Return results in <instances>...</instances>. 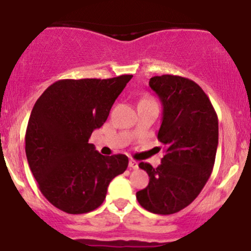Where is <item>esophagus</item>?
<instances>
[{"label": "esophagus", "mask_w": 251, "mask_h": 251, "mask_svg": "<svg viewBox=\"0 0 251 251\" xmlns=\"http://www.w3.org/2000/svg\"><path fill=\"white\" fill-rule=\"evenodd\" d=\"M128 166H129V168H131V169H134V170H137L138 168H139V165H138V162H137V160H134V159L129 160Z\"/></svg>", "instance_id": "esophagus-1"}]
</instances>
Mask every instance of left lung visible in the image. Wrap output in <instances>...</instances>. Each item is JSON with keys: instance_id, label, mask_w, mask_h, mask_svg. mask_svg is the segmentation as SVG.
<instances>
[{"instance_id": "8db88e82", "label": "left lung", "mask_w": 251, "mask_h": 251, "mask_svg": "<svg viewBox=\"0 0 251 251\" xmlns=\"http://www.w3.org/2000/svg\"><path fill=\"white\" fill-rule=\"evenodd\" d=\"M163 105L158 140L165 146L162 164L139 163L150 181L137 192L144 209L171 215L191 204L211 176L218 145V118L204 91L188 77L150 79Z\"/></svg>"}]
</instances>
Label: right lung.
Listing matches in <instances>:
<instances>
[{
  "mask_svg": "<svg viewBox=\"0 0 251 251\" xmlns=\"http://www.w3.org/2000/svg\"><path fill=\"white\" fill-rule=\"evenodd\" d=\"M132 76L59 80L34 105L25 154L40 191L55 208L72 215L93 211L111 180L127 169L125 154L105 157L88 139Z\"/></svg>",
  "mask_w": 251,
  "mask_h": 251,
  "instance_id": "add662e5",
  "label": "right lung"
}]
</instances>
